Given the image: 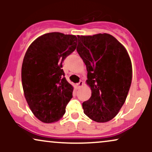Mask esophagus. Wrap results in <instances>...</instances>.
Returning a JSON list of instances; mask_svg holds the SVG:
<instances>
[{
    "instance_id": "1",
    "label": "esophagus",
    "mask_w": 152,
    "mask_h": 152,
    "mask_svg": "<svg viewBox=\"0 0 152 152\" xmlns=\"http://www.w3.org/2000/svg\"><path fill=\"white\" fill-rule=\"evenodd\" d=\"M83 81H80L79 82H78V83H76V87H77V88H80V87H81V86H82V85H83Z\"/></svg>"
}]
</instances>
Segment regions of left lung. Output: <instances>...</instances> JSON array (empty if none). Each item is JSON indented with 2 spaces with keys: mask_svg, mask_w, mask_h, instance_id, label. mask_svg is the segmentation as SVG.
Returning a JSON list of instances; mask_svg holds the SVG:
<instances>
[{
  "mask_svg": "<svg viewBox=\"0 0 152 152\" xmlns=\"http://www.w3.org/2000/svg\"><path fill=\"white\" fill-rule=\"evenodd\" d=\"M78 53L86 66L91 96L82 104L83 112L96 122L116 116L126 101L132 66L126 48L108 34L77 36Z\"/></svg>",
  "mask_w": 152,
  "mask_h": 152,
  "instance_id": "left-lung-1",
  "label": "left lung"
}]
</instances>
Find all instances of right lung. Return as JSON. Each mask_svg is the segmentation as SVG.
<instances>
[{
    "label": "right lung",
    "mask_w": 152,
    "mask_h": 152,
    "mask_svg": "<svg viewBox=\"0 0 152 152\" xmlns=\"http://www.w3.org/2000/svg\"><path fill=\"white\" fill-rule=\"evenodd\" d=\"M77 38L53 32L40 36L30 45L23 61L24 95L36 118L44 123L64 116L73 97V86L64 77L62 63L74 52Z\"/></svg>",
    "instance_id": "obj_1"
}]
</instances>
